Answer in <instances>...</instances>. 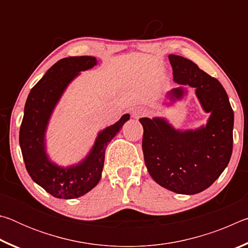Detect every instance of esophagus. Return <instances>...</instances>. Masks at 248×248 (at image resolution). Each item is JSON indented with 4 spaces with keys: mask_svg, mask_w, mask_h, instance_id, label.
<instances>
[{
    "mask_svg": "<svg viewBox=\"0 0 248 248\" xmlns=\"http://www.w3.org/2000/svg\"><path fill=\"white\" fill-rule=\"evenodd\" d=\"M146 114V109L143 107H136L132 110V117L133 118H140V117L144 116Z\"/></svg>",
    "mask_w": 248,
    "mask_h": 248,
    "instance_id": "obj_1",
    "label": "esophagus"
}]
</instances>
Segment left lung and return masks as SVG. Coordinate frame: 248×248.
Listing matches in <instances>:
<instances>
[{
	"label": "left lung",
	"instance_id": "1",
	"mask_svg": "<svg viewBox=\"0 0 248 248\" xmlns=\"http://www.w3.org/2000/svg\"><path fill=\"white\" fill-rule=\"evenodd\" d=\"M174 81L195 87L204 111L205 125L196 130H175L162 118H141L144 162L155 182L177 194L195 195L216 182L228 166L233 150L234 114L223 86L191 60L170 54ZM182 86L167 93L180 99Z\"/></svg>",
	"mask_w": 248,
	"mask_h": 248
}]
</instances>
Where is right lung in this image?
Listing matches in <instances>:
<instances>
[{
    "instance_id": "right-lung-1",
    "label": "right lung",
    "mask_w": 248,
    "mask_h": 248,
    "mask_svg": "<svg viewBox=\"0 0 248 248\" xmlns=\"http://www.w3.org/2000/svg\"><path fill=\"white\" fill-rule=\"evenodd\" d=\"M97 64L94 57H69L59 60L32 87L25 104L19 129V145L29 176L50 195L60 199L78 198L98 184L102 177L108 142L123 128L130 116L99 132L93 149L78 165L60 167L46 153L45 133L54 107L66 86L78 72Z\"/></svg>"
}]
</instances>
